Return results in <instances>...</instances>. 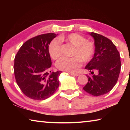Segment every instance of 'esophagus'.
I'll list each match as a JSON object with an SVG mask.
<instances>
[{
	"label": "esophagus",
	"mask_w": 130,
	"mask_h": 130,
	"mask_svg": "<svg viewBox=\"0 0 130 130\" xmlns=\"http://www.w3.org/2000/svg\"><path fill=\"white\" fill-rule=\"evenodd\" d=\"M70 74H71L72 76H79V74H78V73H70Z\"/></svg>",
	"instance_id": "1"
}]
</instances>
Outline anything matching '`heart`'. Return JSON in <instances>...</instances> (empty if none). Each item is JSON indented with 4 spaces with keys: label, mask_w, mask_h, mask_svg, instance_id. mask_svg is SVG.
I'll list each match as a JSON object with an SVG mask.
<instances>
[{
    "label": "heart",
    "mask_w": 130,
    "mask_h": 130,
    "mask_svg": "<svg viewBox=\"0 0 130 130\" xmlns=\"http://www.w3.org/2000/svg\"><path fill=\"white\" fill-rule=\"evenodd\" d=\"M59 40L61 42H65L73 46L74 49L72 58H60L56 63L57 69L69 73H74L77 71L81 65V60L84 62H87L91 60L94 53V44L87 41L85 37L77 33H72L67 36H61ZM60 41L54 39L49 46V53L53 60H56L61 55V44Z\"/></svg>",
    "instance_id": "obj_1"
}]
</instances>
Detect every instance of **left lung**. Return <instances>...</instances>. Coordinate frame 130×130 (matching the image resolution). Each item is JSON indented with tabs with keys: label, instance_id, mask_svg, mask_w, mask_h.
Returning a JSON list of instances; mask_svg holds the SVG:
<instances>
[{
	"label": "left lung",
	"instance_id": "8db88e82",
	"mask_svg": "<svg viewBox=\"0 0 130 130\" xmlns=\"http://www.w3.org/2000/svg\"><path fill=\"white\" fill-rule=\"evenodd\" d=\"M94 39V53L85 69L91 74L93 70L98 75L87 76L88 82L83 88L87 93L94 96L106 94L117 83L120 72V54L110 39L94 32H88Z\"/></svg>",
	"mask_w": 130,
	"mask_h": 130
}]
</instances>
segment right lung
<instances>
[{
  "instance_id": "obj_1",
  "label": "right lung",
  "mask_w": 130,
  "mask_h": 130,
  "mask_svg": "<svg viewBox=\"0 0 130 130\" xmlns=\"http://www.w3.org/2000/svg\"><path fill=\"white\" fill-rule=\"evenodd\" d=\"M58 34L39 35L24 43L14 60V74L22 92L31 99L43 100L59 86L61 71L49 73L52 60L49 46Z\"/></svg>"
}]
</instances>
